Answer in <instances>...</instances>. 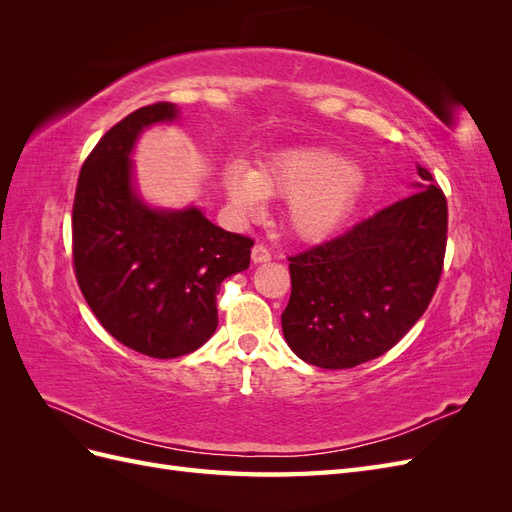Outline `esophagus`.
Segmentation results:
<instances>
[{"label":"esophagus","instance_id":"1","mask_svg":"<svg viewBox=\"0 0 512 512\" xmlns=\"http://www.w3.org/2000/svg\"><path fill=\"white\" fill-rule=\"evenodd\" d=\"M267 260H271V252L267 250L265 245H260V243H256L254 247H252V262H267Z\"/></svg>","mask_w":512,"mask_h":512}]
</instances>
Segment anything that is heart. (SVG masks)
Wrapping results in <instances>:
<instances>
[{"label": "heart", "mask_w": 512, "mask_h": 512, "mask_svg": "<svg viewBox=\"0 0 512 512\" xmlns=\"http://www.w3.org/2000/svg\"><path fill=\"white\" fill-rule=\"evenodd\" d=\"M230 205L256 215L265 198H288L286 220L299 239L322 241L342 228L365 190V175L342 153L297 149L256 170L230 166L224 175Z\"/></svg>", "instance_id": "b5f03b06"}]
</instances>
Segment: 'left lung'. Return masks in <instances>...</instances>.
I'll return each instance as SVG.
<instances>
[{"instance_id":"8db88e82","label":"left lung","mask_w":512,"mask_h":512,"mask_svg":"<svg viewBox=\"0 0 512 512\" xmlns=\"http://www.w3.org/2000/svg\"><path fill=\"white\" fill-rule=\"evenodd\" d=\"M418 190L290 260L282 329L292 352L348 369L391 350L425 314L446 254V196L418 166Z\"/></svg>"}]
</instances>
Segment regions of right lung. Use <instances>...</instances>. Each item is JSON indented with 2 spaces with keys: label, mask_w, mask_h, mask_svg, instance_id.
I'll return each mask as SVG.
<instances>
[{
  "label": "right lung",
  "mask_w": 512,
  "mask_h": 512,
  "mask_svg": "<svg viewBox=\"0 0 512 512\" xmlns=\"http://www.w3.org/2000/svg\"><path fill=\"white\" fill-rule=\"evenodd\" d=\"M175 117V104L156 102L115 123L83 162L72 205V262L87 305L117 342L151 359L207 342L220 284L250 267L254 245L194 207L153 211L134 196L136 136Z\"/></svg>",
  "instance_id": "add662e5"
}]
</instances>
